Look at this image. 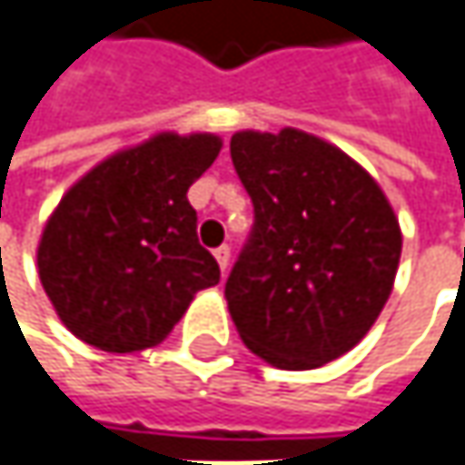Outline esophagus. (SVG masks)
Here are the masks:
<instances>
[{"label":"esophagus","instance_id":"1","mask_svg":"<svg viewBox=\"0 0 465 465\" xmlns=\"http://www.w3.org/2000/svg\"><path fill=\"white\" fill-rule=\"evenodd\" d=\"M213 257H216V262H219V268H222V273L230 268V249L227 246H219L216 252H213Z\"/></svg>","mask_w":465,"mask_h":465}]
</instances>
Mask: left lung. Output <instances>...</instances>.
Listing matches in <instances>:
<instances>
[{
	"label": "left lung",
	"mask_w": 465,
	"mask_h": 465,
	"mask_svg": "<svg viewBox=\"0 0 465 465\" xmlns=\"http://www.w3.org/2000/svg\"><path fill=\"white\" fill-rule=\"evenodd\" d=\"M230 156L254 203L252 238L224 284L241 341L284 371L347 354L398 273L403 235L390 200L339 145L295 126L235 132Z\"/></svg>",
	"instance_id": "obj_1"
}]
</instances>
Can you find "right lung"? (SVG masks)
<instances>
[{
    "label": "right lung",
    "mask_w": 465,
    "mask_h": 465,
    "mask_svg": "<svg viewBox=\"0 0 465 465\" xmlns=\"http://www.w3.org/2000/svg\"><path fill=\"white\" fill-rule=\"evenodd\" d=\"M222 137L156 132L81 175L48 216L37 273L64 328L126 354L162 344L219 265L197 241L189 186Z\"/></svg>",
    "instance_id": "obj_1"
}]
</instances>
